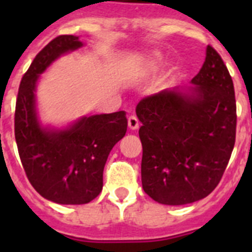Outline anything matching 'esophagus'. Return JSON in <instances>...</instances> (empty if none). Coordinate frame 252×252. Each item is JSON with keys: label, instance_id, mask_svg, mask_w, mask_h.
<instances>
[{"label": "esophagus", "instance_id": "34e87169", "mask_svg": "<svg viewBox=\"0 0 252 252\" xmlns=\"http://www.w3.org/2000/svg\"><path fill=\"white\" fill-rule=\"evenodd\" d=\"M139 120H137V117L135 115H131L130 117H128V127L131 128V130H137L139 128Z\"/></svg>", "mask_w": 252, "mask_h": 252}]
</instances>
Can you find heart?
<instances>
[{
    "instance_id": "heart-1",
    "label": "heart",
    "mask_w": 252,
    "mask_h": 252,
    "mask_svg": "<svg viewBox=\"0 0 252 252\" xmlns=\"http://www.w3.org/2000/svg\"><path fill=\"white\" fill-rule=\"evenodd\" d=\"M160 59V54L159 53H154V54L150 55V58H149V63L150 64H154L155 62H158V60Z\"/></svg>"
}]
</instances>
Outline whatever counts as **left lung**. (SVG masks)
Instances as JSON below:
<instances>
[{
    "label": "left lung",
    "instance_id": "left-lung-1",
    "mask_svg": "<svg viewBox=\"0 0 252 252\" xmlns=\"http://www.w3.org/2000/svg\"><path fill=\"white\" fill-rule=\"evenodd\" d=\"M193 88L164 90L142 98L141 182L146 194L168 206L193 203L218 186L236 140L233 82L221 55L207 46Z\"/></svg>",
    "mask_w": 252,
    "mask_h": 252
}]
</instances>
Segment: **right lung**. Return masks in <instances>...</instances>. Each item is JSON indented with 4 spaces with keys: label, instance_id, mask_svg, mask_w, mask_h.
Instances as JSON below:
<instances>
[{
    "label": "right lung",
    "instance_id": "right-lung-1",
    "mask_svg": "<svg viewBox=\"0 0 252 252\" xmlns=\"http://www.w3.org/2000/svg\"><path fill=\"white\" fill-rule=\"evenodd\" d=\"M82 45L78 36L60 35L40 50L22 77L15 110V139L26 177L41 197L59 204L90 203L101 193L107 158L127 130L124 111L83 117L65 130L40 126L37 78L57 58Z\"/></svg>",
    "mask_w": 252,
    "mask_h": 252
}]
</instances>
